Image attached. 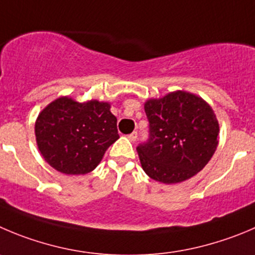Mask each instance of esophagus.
Here are the masks:
<instances>
[{
	"instance_id": "34e87169",
	"label": "esophagus",
	"mask_w": 255,
	"mask_h": 255,
	"mask_svg": "<svg viewBox=\"0 0 255 255\" xmlns=\"http://www.w3.org/2000/svg\"><path fill=\"white\" fill-rule=\"evenodd\" d=\"M128 137H129L130 141H132V142L136 141V140H137V131H132L131 134L128 135Z\"/></svg>"
}]
</instances>
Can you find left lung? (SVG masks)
<instances>
[{"label":"left lung","mask_w":255,"mask_h":255,"mask_svg":"<svg viewBox=\"0 0 255 255\" xmlns=\"http://www.w3.org/2000/svg\"><path fill=\"white\" fill-rule=\"evenodd\" d=\"M149 137L137 145L140 162L154 180L175 184L202 170L218 146L217 118L202 98L176 91L145 103Z\"/></svg>","instance_id":"8db88e82"}]
</instances>
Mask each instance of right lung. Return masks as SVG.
<instances>
[{
    "mask_svg": "<svg viewBox=\"0 0 255 255\" xmlns=\"http://www.w3.org/2000/svg\"><path fill=\"white\" fill-rule=\"evenodd\" d=\"M116 121L110 104L60 98L43 109L36 121L38 150L60 173H90L119 139Z\"/></svg>",
    "mask_w": 255,
    "mask_h": 255,
    "instance_id": "add662e5",
    "label": "right lung"
}]
</instances>
